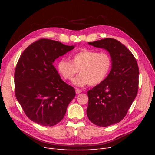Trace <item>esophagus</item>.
<instances>
[{"label":"esophagus","mask_w":155,"mask_h":155,"mask_svg":"<svg viewBox=\"0 0 155 155\" xmlns=\"http://www.w3.org/2000/svg\"><path fill=\"white\" fill-rule=\"evenodd\" d=\"M82 93V91H81V90L78 89V88H77V89H76V93H77V94H79V93Z\"/></svg>","instance_id":"esophagus-1"}]
</instances>
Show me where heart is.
Segmentation results:
<instances>
[{
	"mask_svg": "<svg viewBox=\"0 0 155 155\" xmlns=\"http://www.w3.org/2000/svg\"><path fill=\"white\" fill-rule=\"evenodd\" d=\"M71 62L61 59L57 64V69L61 77L71 81L79 71L80 74L72 81L77 87L89 84L95 86L106 79L112 68V59L106 52L84 49L71 56Z\"/></svg>",
	"mask_w": 155,
	"mask_h": 155,
	"instance_id": "heart-1",
	"label": "heart"
}]
</instances>
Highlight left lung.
Wrapping results in <instances>:
<instances>
[{
  "instance_id": "8db88e82",
  "label": "left lung",
  "mask_w": 155,
  "mask_h": 155,
  "mask_svg": "<svg viewBox=\"0 0 155 155\" xmlns=\"http://www.w3.org/2000/svg\"><path fill=\"white\" fill-rule=\"evenodd\" d=\"M88 43L107 51L112 59L106 79L87 93L88 119L97 126L107 127L123 120L136 98L139 67L132 52L116 39L107 38Z\"/></svg>"
}]
</instances>
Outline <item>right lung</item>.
<instances>
[{"mask_svg":"<svg viewBox=\"0 0 155 155\" xmlns=\"http://www.w3.org/2000/svg\"><path fill=\"white\" fill-rule=\"evenodd\" d=\"M74 47L42 38L29 45L20 57L15 72L16 97L35 123L57 124L74 98V88L61 79L53 65L56 59Z\"/></svg>","mask_w":155,"mask_h":155,"instance_id":"add662e5","label":"right lung"}]
</instances>
